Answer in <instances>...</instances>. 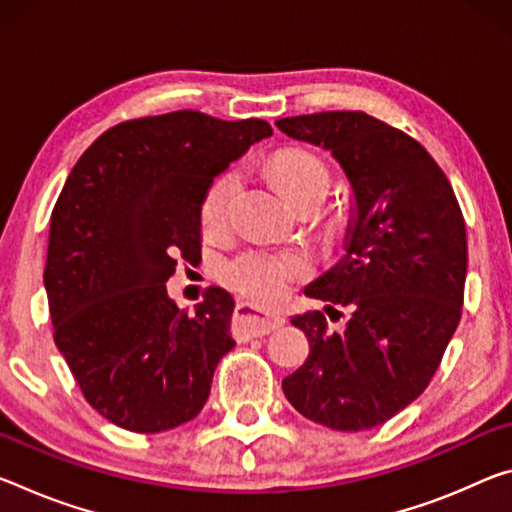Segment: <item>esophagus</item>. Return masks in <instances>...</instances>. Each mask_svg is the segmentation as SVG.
<instances>
[{
  "label": "esophagus",
  "mask_w": 512,
  "mask_h": 512,
  "mask_svg": "<svg viewBox=\"0 0 512 512\" xmlns=\"http://www.w3.org/2000/svg\"><path fill=\"white\" fill-rule=\"evenodd\" d=\"M282 323H285V316L264 314L255 310L250 303H237V312H234V335L241 342H246V339L269 335V332L278 330Z\"/></svg>",
  "instance_id": "34e87169"
}]
</instances>
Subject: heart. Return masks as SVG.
Returning a JSON list of instances; mask_svg holds the SVG:
<instances>
[{"label": "heart", "instance_id": "1", "mask_svg": "<svg viewBox=\"0 0 512 512\" xmlns=\"http://www.w3.org/2000/svg\"><path fill=\"white\" fill-rule=\"evenodd\" d=\"M271 177L280 186L282 193L296 202L312 191H328L330 170L316 154L298 148H287L275 152L269 159ZM241 191V180L237 173H225L209 186L202 200V227L207 232H223L230 227ZM310 271V259L303 253L291 250H248L234 257L225 266V280L239 294L257 300V303H273L287 294V289L298 278Z\"/></svg>", "mask_w": 512, "mask_h": 512}]
</instances>
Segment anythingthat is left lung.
Returning <instances> with one entry per match:
<instances>
[{
	"mask_svg": "<svg viewBox=\"0 0 512 512\" xmlns=\"http://www.w3.org/2000/svg\"><path fill=\"white\" fill-rule=\"evenodd\" d=\"M275 125L330 150L353 189L346 255L305 289L328 314L348 307L351 316L342 332L328 330L323 312L291 319L310 355L282 389L316 424L367 431L424 392L458 328L465 218L424 145L369 113L321 111Z\"/></svg>",
	"mask_w": 512,
	"mask_h": 512,
	"instance_id": "obj_1",
	"label": "left lung"
}]
</instances>
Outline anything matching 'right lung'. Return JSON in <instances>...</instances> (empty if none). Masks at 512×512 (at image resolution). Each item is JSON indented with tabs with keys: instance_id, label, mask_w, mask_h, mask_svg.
<instances>
[{
	"instance_id": "obj_1",
	"label": "right lung",
	"mask_w": 512,
	"mask_h": 512,
	"mask_svg": "<svg viewBox=\"0 0 512 512\" xmlns=\"http://www.w3.org/2000/svg\"><path fill=\"white\" fill-rule=\"evenodd\" d=\"M271 134L266 120L184 109L107 129L70 170L43 280L56 348L111 424L161 433L207 403L216 364L234 348V300L212 287L189 314L166 282L177 259L200 255L214 177Z\"/></svg>"
}]
</instances>
